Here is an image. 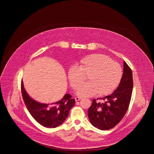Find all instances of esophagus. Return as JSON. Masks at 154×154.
<instances>
[{"label": "esophagus", "mask_w": 154, "mask_h": 154, "mask_svg": "<svg viewBox=\"0 0 154 154\" xmlns=\"http://www.w3.org/2000/svg\"><path fill=\"white\" fill-rule=\"evenodd\" d=\"M81 99V98H80V97H75V101H79Z\"/></svg>", "instance_id": "obj_1"}]
</instances>
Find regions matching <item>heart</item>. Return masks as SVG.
<instances>
[{
	"label": "heart",
	"instance_id": "b5f03b06",
	"mask_svg": "<svg viewBox=\"0 0 154 154\" xmlns=\"http://www.w3.org/2000/svg\"><path fill=\"white\" fill-rule=\"evenodd\" d=\"M87 75L86 83L77 91L80 97H91L98 93L99 96L106 95L119 85L122 77L121 66L106 55L92 54L80 60L78 65L69 69L68 79L71 86L76 89Z\"/></svg>",
	"mask_w": 154,
	"mask_h": 154
}]
</instances>
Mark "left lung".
Segmentation results:
<instances>
[{
    "label": "left lung",
    "instance_id": "obj_1",
    "mask_svg": "<svg viewBox=\"0 0 154 154\" xmlns=\"http://www.w3.org/2000/svg\"><path fill=\"white\" fill-rule=\"evenodd\" d=\"M123 63V77L116 91L109 96L98 99L102 100V103L93 99L88 111L90 122L98 129L108 130L113 128L128 110L133 88L132 72L125 62Z\"/></svg>",
    "mask_w": 154,
    "mask_h": 154
}]
</instances>
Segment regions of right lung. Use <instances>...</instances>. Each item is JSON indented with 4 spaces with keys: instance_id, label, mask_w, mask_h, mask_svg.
<instances>
[{
    "instance_id": "1",
    "label": "right lung",
    "mask_w": 154,
    "mask_h": 154,
    "mask_svg": "<svg viewBox=\"0 0 154 154\" xmlns=\"http://www.w3.org/2000/svg\"><path fill=\"white\" fill-rule=\"evenodd\" d=\"M21 91L25 105L32 117L46 128H55L63 123L75 104V100L72 98L70 94H66L61 100L53 103L38 102L26 92L22 80Z\"/></svg>"
}]
</instances>
